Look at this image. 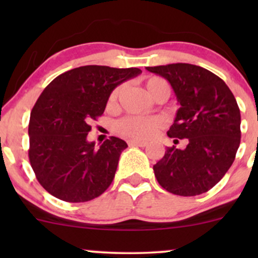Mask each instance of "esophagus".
Here are the masks:
<instances>
[{
  "mask_svg": "<svg viewBox=\"0 0 258 258\" xmlns=\"http://www.w3.org/2000/svg\"><path fill=\"white\" fill-rule=\"evenodd\" d=\"M130 147H146L147 143L146 142H142V141H128L127 142Z\"/></svg>",
  "mask_w": 258,
  "mask_h": 258,
  "instance_id": "1",
  "label": "esophagus"
}]
</instances>
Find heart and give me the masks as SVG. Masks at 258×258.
I'll return each instance as SVG.
<instances>
[{
    "mask_svg": "<svg viewBox=\"0 0 258 258\" xmlns=\"http://www.w3.org/2000/svg\"><path fill=\"white\" fill-rule=\"evenodd\" d=\"M146 87L150 96L154 99L160 96H170V85L164 79L159 76H149L146 79ZM122 86L115 88L109 96L108 104L115 105L119 98ZM162 120L159 117H141V116H127L117 121L115 130L119 135L131 139H149L155 135L159 128H161Z\"/></svg>",
    "mask_w": 258,
    "mask_h": 258,
    "instance_id": "heart-1",
    "label": "heart"
}]
</instances>
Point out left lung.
Returning <instances> with one entry per match:
<instances>
[{"label": "left lung", "mask_w": 258, "mask_h": 258, "mask_svg": "<svg viewBox=\"0 0 258 258\" xmlns=\"http://www.w3.org/2000/svg\"><path fill=\"white\" fill-rule=\"evenodd\" d=\"M172 86L180 104L167 136L186 138L184 149L166 148L154 165L159 184L170 193L194 197L217 184L232 166L240 146V110L221 78L198 65L147 67Z\"/></svg>", "instance_id": "1"}]
</instances>
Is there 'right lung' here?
<instances>
[{
    "mask_svg": "<svg viewBox=\"0 0 258 258\" xmlns=\"http://www.w3.org/2000/svg\"><path fill=\"white\" fill-rule=\"evenodd\" d=\"M138 68L85 65L61 74L44 88L29 121V160L41 185L68 203L102 195L116 172L125 141L110 137L99 148L87 142L90 122L102 116L116 86Z\"/></svg>",
    "mask_w": 258,
    "mask_h": 258,
    "instance_id": "right-lung-1",
    "label": "right lung"
}]
</instances>
